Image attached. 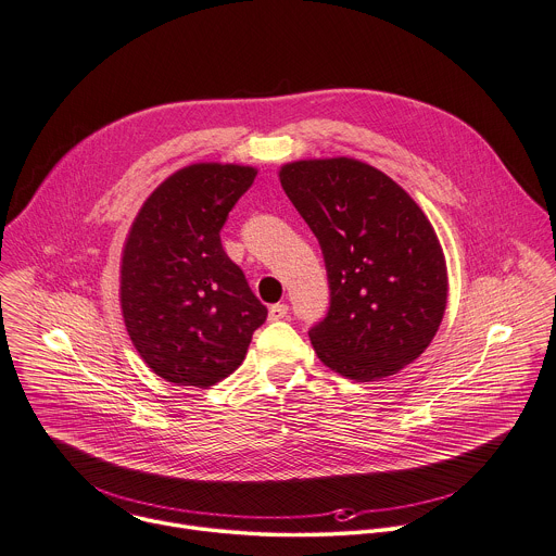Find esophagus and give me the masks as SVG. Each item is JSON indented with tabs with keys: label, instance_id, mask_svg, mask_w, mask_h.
I'll list each match as a JSON object with an SVG mask.
<instances>
[{
	"label": "esophagus",
	"instance_id": "34e87169",
	"mask_svg": "<svg viewBox=\"0 0 556 556\" xmlns=\"http://www.w3.org/2000/svg\"><path fill=\"white\" fill-rule=\"evenodd\" d=\"M286 316H288V305H286V303H277V305H273L270 312H268V318H270V320H281V318H286Z\"/></svg>",
	"mask_w": 556,
	"mask_h": 556
}]
</instances>
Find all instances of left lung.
<instances>
[{
    "mask_svg": "<svg viewBox=\"0 0 556 556\" xmlns=\"http://www.w3.org/2000/svg\"><path fill=\"white\" fill-rule=\"evenodd\" d=\"M281 186L323 249L327 316L309 329L318 359L375 381L418 359L446 309V260L425 212L386 173L353 157L299 160Z\"/></svg>",
    "mask_w": 556,
    "mask_h": 556,
    "instance_id": "1",
    "label": "left lung"
}]
</instances>
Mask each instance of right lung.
<instances>
[{"label":"right lung","instance_id":"right-lung-1","mask_svg":"<svg viewBox=\"0 0 556 556\" xmlns=\"http://www.w3.org/2000/svg\"><path fill=\"white\" fill-rule=\"evenodd\" d=\"M257 170L201 162L142 203L123 249L121 309L144 364L175 386L210 388L244 359L268 309L220 244Z\"/></svg>","mask_w":556,"mask_h":556}]
</instances>
